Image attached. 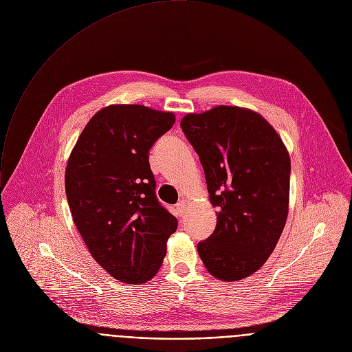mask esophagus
I'll return each mask as SVG.
<instances>
[{
	"instance_id": "esophagus-1",
	"label": "esophagus",
	"mask_w": 352,
	"mask_h": 352,
	"mask_svg": "<svg viewBox=\"0 0 352 352\" xmlns=\"http://www.w3.org/2000/svg\"><path fill=\"white\" fill-rule=\"evenodd\" d=\"M185 208H186V201H185V200L178 201V204L175 206L177 215H178V217H184V214H185Z\"/></svg>"
}]
</instances>
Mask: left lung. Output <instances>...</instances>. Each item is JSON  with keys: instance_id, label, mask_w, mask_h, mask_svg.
I'll list each match as a JSON object with an SVG mask.
<instances>
[{"instance_id": "8db88e82", "label": "left lung", "mask_w": 352, "mask_h": 352, "mask_svg": "<svg viewBox=\"0 0 352 352\" xmlns=\"http://www.w3.org/2000/svg\"><path fill=\"white\" fill-rule=\"evenodd\" d=\"M181 129L199 155L218 210L217 228L197 244L199 255L218 280H243L263 266L284 230L288 151L269 122L239 107L188 113Z\"/></svg>"}]
</instances>
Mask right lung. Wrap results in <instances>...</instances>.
I'll use <instances>...</instances> for the list:
<instances>
[{"label":"right lung","mask_w":352,"mask_h":352,"mask_svg":"<svg viewBox=\"0 0 352 352\" xmlns=\"http://www.w3.org/2000/svg\"><path fill=\"white\" fill-rule=\"evenodd\" d=\"M175 115L144 105H109L80 133L65 170V195L94 261L113 278L142 284L160 269L178 222L157 200L152 145Z\"/></svg>","instance_id":"add662e5"}]
</instances>
